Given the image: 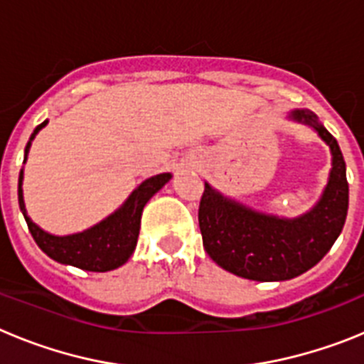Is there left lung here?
I'll return each mask as SVG.
<instances>
[{
	"mask_svg": "<svg viewBox=\"0 0 364 364\" xmlns=\"http://www.w3.org/2000/svg\"><path fill=\"white\" fill-rule=\"evenodd\" d=\"M288 118L310 125L332 153L328 182L310 211L295 218L262 213L224 197L208 182L200 198L205 252L220 268L250 281H290L308 272L330 252L346 220L348 182L339 144L308 109H294Z\"/></svg>",
	"mask_w": 364,
	"mask_h": 364,
	"instance_id": "obj_1",
	"label": "left lung"
}]
</instances>
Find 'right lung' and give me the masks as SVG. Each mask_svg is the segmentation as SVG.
Listing matches in <instances>:
<instances>
[{"instance_id":"right-lung-1","label":"right lung","mask_w":364,"mask_h":364,"mask_svg":"<svg viewBox=\"0 0 364 364\" xmlns=\"http://www.w3.org/2000/svg\"><path fill=\"white\" fill-rule=\"evenodd\" d=\"M45 120L34 129L28 138L25 147V160L27 162L28 149L36 134L47 125ZM171 173H160L151 178L144 180L129 197L125 198L124 204L114 213L100 220L95 226L70 235H53L49 231L41 230L36 222L27 215L23 200V169L19 171L18 180V200L19 210L23 213L31 235L43 253L50 257L60 264L74 266V268L85 269V272H111L125 264L133 255L136 247L138 233H140V220L142 211L147 202L151 200L154 193H159L164 186L171 180Z\"/></svg>"}]
</instances>
